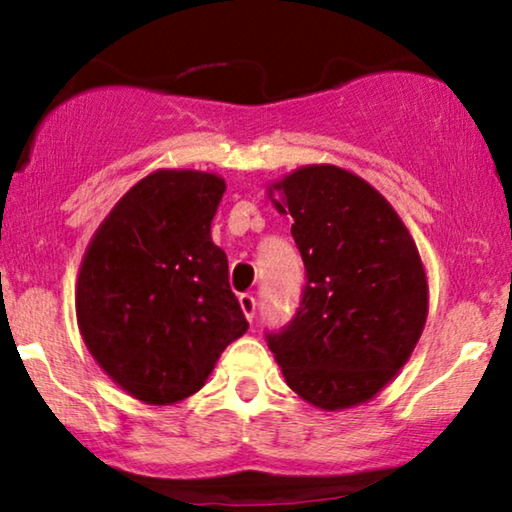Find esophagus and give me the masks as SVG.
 I'll return each mask as SVG.
<instances>
[{"mask_svg":"<svg viewBox=\"0 0 512 512\" xmlns=\"http://www.w3.org/2000/svg\"><path fill=\"white\" fill-rule=\"evenodd\" d=\"M240 307L244 312V317L249 321H254V314H256V298L251 296V293H242L240 296Z\"/></svg>","mask_w":512,"mask_h":512,"instance_id":"34e87169","label":"esophagus"}]
</instances>
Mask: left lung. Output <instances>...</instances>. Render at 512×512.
I'll return each mask as SVG.
<instances>
[{"instance_id":"8db88e82","label":"left lung","mask_w":512,"mask_h":512,"mask_svg":"<svg viewBox=\"0 0 512 512\" xmlns=\"http://www.w3.org/2000/svg\"><path fill=\"white\" fill-rule=\"evenodd\" d=\"M275 191V207L293 219L305 286L289 324L265 333L270 352L307 403L368 401L422 335L429 289L415 242L389 202L340 167H300Z\"/></svg>"}]
</instances>
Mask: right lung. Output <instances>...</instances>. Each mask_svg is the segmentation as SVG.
Segmentation results:
<instances>
[{"label": "right lung", "instance_id": "add662e5", "mask_svg": "<svg viewBox=\"0 0 512 512\" xmlns=\"http://www.w3.org/2000/svg\"><path fill=\"white\" fill-rule=\"evenodd\" d=\"M223 191L216 174L153 172L118 200L83 256V340L104 373L144 403L195 394L249 328L228 258L209 235Z\"/></svg>", "mask_w": 512, "mask_h": 512}]
</instances>
